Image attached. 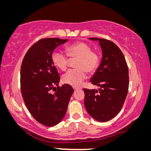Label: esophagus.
<instances>
[{
	"label": "esophagus",
	"mask_w": 151,
	"mask_h": 151,
	"mask_svg": "<svg viewBox=\"0 0 151 151\" xmlns=\"http://www.w3.org/2000/svg\"><path fill=\"white\" fill-rule=\"evenodd\" d=\"M73 89H74V91H76V90H78V89H81V88H77V87H73Z\"/></svg>",
	"instance_id": "obj_1"
}]
</instances>
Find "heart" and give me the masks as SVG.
<instances>
[{"label": "heart", "instance_id": "1", "mask_svg": "<svg viewBox=\"0 0 151 151\" xmlns=\"http://www.w3.org/2000/svg\"><path fill=\"white\" fill-rule=\"evenodd\" d=\"M67 54L60 50H55L52 53L51 59L53 65L58 69L65 70L69 62V58H77L76 69L68 70L62 77L64 84L74 87L80 86L86 79L87 74L93 73L99 66L100 58L99 54L92 51L89 45L83 42L72 44L66 48Z\"/></svg>", "mask_w": 151, "mask_h": 151}]
</instances>
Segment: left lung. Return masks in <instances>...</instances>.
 <instances>
[{
    "label": "left lung",
    "mask_w": 151,
    "mask_h": 151,
    "mask_svg": "<svg viewBox=\"0 0 151 151\" xmlns=\"http://www.w3.org/2000/svg\"><path fill=\"white\" fill-rule=\"evenodd\" d=\"M99 41L103 58L91 83L99 86V91L84 89L87 111L98 122L112 119L120 112L125 102L129 86V68L123 53L116 45L106 39Z\"/></svg>",
    "instance_id": "left-lung-1"
}]
</instances>
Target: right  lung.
Returning <instances> with one entry per match:
<instances>
[{
  "label": "right lung",
  "mask_w": 151,
  "mask_h": 151,
  "mask_svg": "<svg viewBox=\"0 0 151 151\" xmlns=\"http://www.w3.org/2000/svg\"><path fill=\"white\" fill-rule=\"evenodd\" d=\"M67 40L41 39L28 50L22 62L20 83L22 98L35 119L47 127L61 122L74 92L70 85L58 86L60 76L51 59L54 50ZM55 85L58 86L57 89ZM52 90L55 91L53 93Z\"/></svg>",
  "instance_id": "right-lung-1"
}]
</instances>
